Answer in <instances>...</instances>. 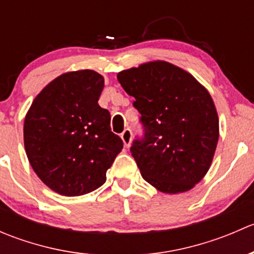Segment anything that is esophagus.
Returning a JSON list of instances; mask_svg holds the SVG:
<instances>
[{"label":"esophagus","mask_w":254,"mask_h":254,"mask_svg":"<svg viewBox=\"0 0 254 254\" xmlns=\"http://www.w3.org/2000/svg\"><path fill=\"white\" fill-rule=\"evenodd\" d=\"M120 137H122L123 142H124V145H125V147H129L130 142H131V137H132L131 130L125 129L124 131L122 132V135H120Z\"/></svg>","instance_id":"1"}]
</instances>
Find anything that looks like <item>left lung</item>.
Returning <instances> with one entry per match:
<instances>
[{
    "mask_svg": "<svg viewBox=\"0 0 254 254\" xmlns=\"http://www.w3.org/2000/svg\"><path fill=\"white\" fill-rule=\"evenodd\" d=\"M118 81L141 114L142 140L131 155L142 178L166 194L190 190L205 177L219 140L209 91L193 75L156 60L120 71Z\"/></svg>",
    "mask_w": 254,
    "mask_h": 254,
    "instance_id": "left-lung-1",
    "label": "left lung"
}]
</instances>
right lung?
I'll return each instance as SVG.
<instances>
[{
	"label": "right lung",
	"instance_id": "1",
	"mask_svg": "<svg viewBox=\"0 0 254 254\" xmlns=\"http://www.w3.org/2000/svg\"><path fill=\"white\" fill-rule=\"evenodd\" d=\"M103 87L96 71H70L48 83L28 109L25 153L55 193L78 196L96 190L122 151V139L111 131V114L98 104Z\"/></svg>",
	"mask_w": 254,
	"mask_h": 254
}]
</instances>
